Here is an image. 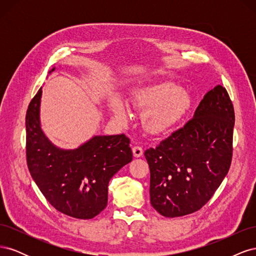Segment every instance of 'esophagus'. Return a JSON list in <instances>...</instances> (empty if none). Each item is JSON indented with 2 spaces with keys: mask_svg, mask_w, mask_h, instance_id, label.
<instances>
[{
  "mask_svg": "<svg viewBox=\"0 0 256 256\" xmlns=\"http://www.w3.org/2000/svg\"><path fill=\"white\" fill-rule=\"evenodd\" d=\"M132 152H134V156L136 158H138V157H141L142 154H143V148H142L141 146H134V148H132Z\"/></svg>",
  "mask_w": 256,
  "mask_h": 256,
  "instance_id": "34e87169",
  "label": "esophagus"
}]
</instances>
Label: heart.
I'll use <instances>...</instances> for the list:
<instances>
[{"instance_id":"obj_1","label":"heart","mask_w":256,"mask_h":256,"mask_svg":"<svg viewBox=\"0 0 256 256\" xmlns=\"http://www.w3.org/2000/svg\"><path fill=\"white\" fill-rule=\"evenodd\" d=\"M128 104L142 114V126L147 134L160 136L173 129L182 120L191 104L189 92L172 82H152L131 90ZM108 110L113 118L125 122L129 110L118 97L110 98Z\"/></svg>"}]
</instances>
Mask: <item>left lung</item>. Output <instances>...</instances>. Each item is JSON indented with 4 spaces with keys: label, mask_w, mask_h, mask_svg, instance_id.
Wrapping results in <instances>:
<instances>
[{
    "label": "left lung",
    "mask_w": 256,
    "mask_h": 256,
    "mask_svg": "<svg viewBox=\"0 0 256 256\" xmlns=\"http://www.w3.org/2000/svg\"><path fill=\"white\" fill-rule=\"evenodd\" d=\"M234 125L233 104L226 90L216 85L192 120L156 148L145 150L150 204L160 214H189L212 198L230 166Z\"/></svg>",
    "instance_id": "1"
}]
</instances>
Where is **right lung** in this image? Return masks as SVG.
<instances>
[{
	"mask_svg": "<svg viewBox=\"0 0 256 256\" xmlns=\"http://www.w3.org/2000/svg\"><path fill=\"white\" fill-rule=\"evenodd\" d=\"M42 94L40 88L26 116L30 176L56 210L76 219L94 218L108 204L110 180L132 160L130 140L125 134L94 136L78 148H60L40 127Z\"/></svg>",
	"mask_w": 256,
	"mask_h": 256,
	"instance_id": "obj_1",
	"label": "right lung"
}]
</instances>
